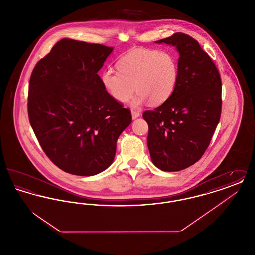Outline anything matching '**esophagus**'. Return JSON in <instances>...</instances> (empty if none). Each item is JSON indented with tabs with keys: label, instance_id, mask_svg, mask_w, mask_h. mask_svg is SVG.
Listing matches in <instances>:
<instances>
[{
	"label": "esophagus",
	"instance_id": "esophagus-1",
	"mask_svg": "<svg viewBox=\"0 0 255 255\" xmlns=\"http://www.w3.org/2000/svg\"><path fill=\"white\" fill-rule=\"evenodd\" d=\"M131 115H132V119H133V120L137 119V118L140 116L139 112H137V111H134V110H132V111H131Z\"/></svg>",
	"mask_w": 255,
	"mask_h": 255
}]
</instances>
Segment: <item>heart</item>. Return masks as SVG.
<instances>
[{
	"label": "heart",
	"instance_id": "heart-1",
	"mask_svg": "<svg viewBox=\"0 0 255 255\" xmlns=\"http://www.w3.org/2000/svg\"><path fill=\"white\" fill-rule=\"evenodd\" d=\"M117 68L119 73L104 71L101 83L118 102L127 101L135 90L133 107L147 100L151 105L162 104L173 94L179 77L177 60L166 50L133 49L117 62Z\"/></svg>",
	"mask_w": 255,
	"mask_h": 255
}]
</instances>
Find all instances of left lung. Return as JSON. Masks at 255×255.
Segmentation results:
<instances>
[{"label": "left lung", "mask_w": 255, "mask_h": 255, "mask_svg": "<svg viewBox=\"0 0 255 255\" xmlns=\"http://www.w3.org/2000/svg\"><path fill=\"white\" fill-rule=\"evenodd\" d=\"M156 43L176 47L179 77L171 97L142 117L152 162L158 169L175 172L194 164L209 145L222 112V81L194 38L176 32Z\"/></svg>", "instance_id": "left-lung-1"}]
</instances>
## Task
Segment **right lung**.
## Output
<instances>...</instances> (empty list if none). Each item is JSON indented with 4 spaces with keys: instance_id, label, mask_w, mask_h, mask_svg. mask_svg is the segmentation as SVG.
<instances>
[{
    "instance_id": "add662e5",
    "label": "right lung",
    "mask_w": 255,
    "mask_h": 255,
    "mask_svg": "<svg viewBox=\"0 0 255 255\" xmlns=\"http://www.w3.org/2000/svg\"><path fill=\"white\" fill-rule=\"evenodd\" d=\"M112 47L62 39L34 67L27 113L37 139L60 169L94 176L113 163L130 111L106 92L97 74Z\"/></svg>"
}]
</instances>
